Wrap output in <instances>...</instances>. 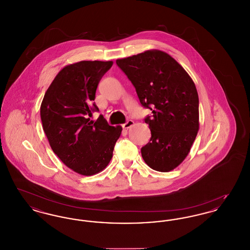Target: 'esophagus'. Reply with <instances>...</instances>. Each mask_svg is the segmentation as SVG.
<instances>
[{"instance_id":"obj_1","label":"esophagus","mask_w":250,"mask_h":250,"mask_svg":"<svg viewBox=\"0 0 250 250\" xmlns=\"http://www.w3.org/2000/svg\"><path fill=\"white\" fill-rule=\"evenodd\" d=\"M133 125H134V121H133V120H127V121L123 125V127H124L125 129H128V128H130Z\"/></svg>"}]
</instances>
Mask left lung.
Returning <instances> with one entry per match:
<instances>
[{
  "label": "left lung",
  "mask_w": 250,
  "mask_h": 250,
  "mask_svg": "<svg viewBox=\"0 0 250 250\" xmlns=\"http://www.w3.org/2000/svg\"><path fill=\"white\" fill-rule=\"evenodd\" d=\"M116 64L135 87L142 106L152 110L144 118L152 136L142 148L143 160L157 171L175 168L199 130V95L192 79L160 50L117 60Z\"/></svg>",
  "instance_id": "1"
}]
</instances>
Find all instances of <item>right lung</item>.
Segmentation results:
<instances>
[{
    "mask_svg": "<svg viewBox=\"0 0 250 250\" xmlns=\"http://www.w3.org/2000/svg\"><path fill=\"white\" fill-rule=\"evenodd\" d=\"M112 62L82 61L63 67L48 87L40 115L51 149L74 171L94 175L109 163L122 127L110 126L94 100Z\"/></svg>",
    "mask_w": 250,
    "mask_h": 250,
    "instance_id": "add662e5",
    "label": "right lung"
}]
</instances>
